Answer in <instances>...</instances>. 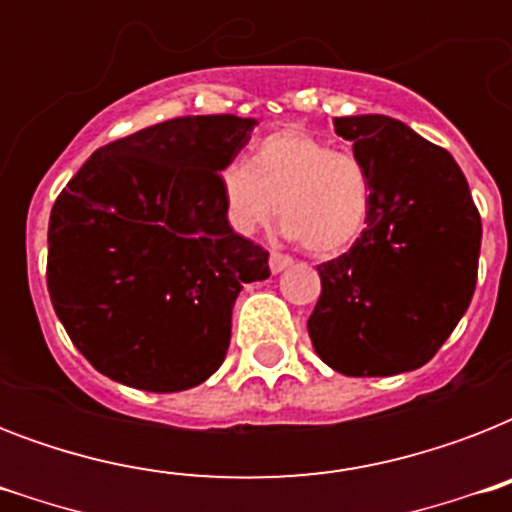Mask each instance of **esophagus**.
Wrapping results in <instances>:
<instances>
[{
    "label": "esophagus",
    "instance_id": "1",
    "mask_svg": "<svg viewBox=\"0 0 512 512\" xmlns=\"http://www.w3.org/2000/svg\"><path fill=\"white\" fill-rule=\"evenodd\" d=\"M289 265H292V257H289V255H281V252H273V255H271V271H273V273L287 271Z\"/></svg>",
    "mask_w": 512,
    "mask_h": 512
}]
</instances>
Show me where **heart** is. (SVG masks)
<instances>
[{"mask_svg": "<svg viewBox=\"0 0 512 512\" xmlns=\"http://www.w3.org/2000/svg\"><path fill=\"white\" fill-rule=\"evenodd\" d=\"M228 223L255 233L281 212L289 236L319 257L340 255L361 239L372 207L369 175L356 154L329 148L303 127L257 140L249 164L220 172Z\"/></svg>", "mask_w": 512, "mask_h": 512, "instance_id": "1", "label": "heart"}]
</instances>
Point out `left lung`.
Returning <instances> with one entry per match:
<instances>
[{
	"label": "left lung",
	"instance_id": "8db88e82",
	"mask_svg": "<svg viewBox=\"0 0 512 512\" xmlns=\"http://www.w3.org/2000/svg\"><path fill=\"white\" fill-rule=\"evenodd\" d=\"M369 188V228L319 265L308 335L348 377H388L428 364L468 311L478 279L481 215L449 151L390 116H342Z\"/></svg>",
	"mask_w": 512,
	"mask_h": 512
}]
</instances>
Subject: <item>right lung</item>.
Listing matches in <instances>:
<instances>
[{
	"mask_svg": "<svg viewBox=\"0 0 512 512\" xmlns=\"http://www.w3.org/2000/svg\"><path fill=\"white\" fill-rule=\"evenodd\" d=\"M255 119L177 116L98 148L55 199L47 289L79 353L111 380L175 393L223 364L241 287L268 252L233 233L220 170Z\"/></svg>",
	"mask_w": 512,
	"mask_h": 512,
	"instance_id": "right-lung-1",
	"label": "right lung"
}]
</instances>
